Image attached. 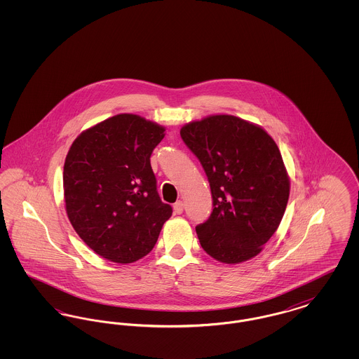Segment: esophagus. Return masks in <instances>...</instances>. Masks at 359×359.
Instances as JSON below:
<instances>
[{
  "label": "esophagus",
  "instance_id": "esophagus-1",
  "mask_svg": "<svg viewBox=\"0 0 359 359\" xmlns=\"http://www.w3.org/2000/svg\"><path fill=\"white\" fill-rule=\"evenodd\" d=\"M183 208H184V205H183V202H182V201H177V202L173 205V211H175V214H182V212H183Z\"/></svg>",
  "mask_w": 359,
  "mask_h": 359
}]
</instances>
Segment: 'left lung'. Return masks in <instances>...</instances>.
<instances>
[{"label":"left lung","mask_w":359,"mask_h":359,"mask_svg":"<svg viewBox=\"0 0 359 359\" xmlns=\"http://www.w3.org/2000/svg\"><path fill=\"white\" fill-rule=\"evenodd\" d=\"M180 136L203 165L212 195L210 218L196 226L208 256L239 264L258 253L283 219L290 176L273 138L229 114L192 121Z\"/></svg>","instance_id":"left-lung-1"}]
</instances>
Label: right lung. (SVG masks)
<instances>
[{
	"instance_id": "obj_1",
	"label": "right lung",
	"mask_w": 359,
	"mask_h": 359,
	"mask_svg": "<svg viewBox=\"0 0 359 359\" xmlns=\"http://www.w3.org/2000/svg\"><path fill=\"white\" fill-rule=\"evenodd\" d=\"M164 132L123 113L86 129L69 147L63 170L67 217L86 245L111 262L147 256L171 218L151 167Z\"/></svg>"
}]
</instances>
